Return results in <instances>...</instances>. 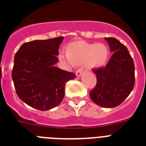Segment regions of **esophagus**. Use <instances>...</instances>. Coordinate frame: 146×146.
Segmentation results:
<instances>
[{
	"mask_svg": "<svg viewBox=\"0 0 146 146\" xmlns=\"http://www.w3.org/2000/svg\"><path fill=\"white\" fill-rule=\"evenodd\" d=\"M76 75L78 77L81 76L82 75V69L77 70L76 72Z\"/></svg>",
	"mask_w": 146,
	"mask_h": 146,
	"instance_id": "obj_1",
	"label": "esophagus"
}]
</instances>
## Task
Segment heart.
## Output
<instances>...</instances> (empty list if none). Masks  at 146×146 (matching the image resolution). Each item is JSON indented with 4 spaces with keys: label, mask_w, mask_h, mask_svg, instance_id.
<instances>
[{
    "label": "heart",
    "mask_w": 146,
    "mask_h": 146,
    "mask_svg": "<svg viewBox=\"0 0 146 146\" xmlns=\"http://www.w3.org/2000/svg\"><path fill=\"white\" fill-rule=\"evenodd\" d=\"M110 56V51L104 43L76 42L71 43L68 52L61 50L58 54L60 61L71 67L85 64L88 69L104 67Z\"/></svg>",
    "instance_id": "obj_1"
}]
</instances>
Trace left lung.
Segmentation results:
<instances>
[{
  "instance_id": "8db88e82",
  "label": "left lung",
  "mask_w": 146,
  "mask_h": 146,
  "mask_svg": "<svg viewBox=\"0 0 146 146\" xmlns=\"http://www.w3.org/2000/svg\"><path fill=\"white\" fill-rule=\"evenodd\" d=\"M113 52L105 67L94 70L97 85L90 92L94 104L105 108L119 106L132 92L135 83L134 64L127 48L117 39L106 37Z\"/></svg>"
}]
</instances>
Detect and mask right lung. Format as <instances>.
<instances>
[{
    "label": "right lung",
    "mask_w": 146,
    "mask_h": 146,
    "mask_svg": "<svg viewBox=\"0 0 146 146\" xmlns=\"http://www.w3.org/2000/svg\"><path fill=\"white\" fill-rule=\"evenodd\" d=\"M64 38L25 42L15 54L12 72L15 92L34 109L46 111L58 106L64 97L65 84L76 77L55 67Z\"/></svg>",
    "instance_id": "add662e5"
}]
</instances>
